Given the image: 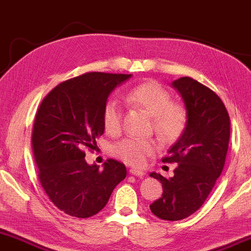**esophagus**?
<instances>
[{
    "instance_id": "1",
    "label": "esophagus",
    "mask_w": 251,
    "mask_h": 251,
    "mask_svg": "<svg viewBox=\"0 0 251 251\" xmlns=\"http://www.w3.org/2000/svg\"><path fill=\"white\" fill-rule=\"evenodd\" d=\"M129 173H131V175H133V176H145V172L141 171V170H136V169H131V170H129Z\"/></svg>"
}]
</instances>
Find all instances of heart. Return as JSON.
I'll return each mask as SVG.
<instances>
[{
	"label": "heart",
	"instance_id": "obj_1",
	"mask_svg": "<svg viewBox=\"0 0 251 251\" xmlns=\"http://www.w3.org/2000/svg\"><path fill=\"white\" fill-rule=\"evenodd\" d=\"M128 100L141 106L152 116L153 129L164 141L179 138L187 122L183 106L172 103L170 93L158 82L147 81L136 85L128 94ZM103 127L108 134L115 135L122 128V106L119 101L110 99L103 106ZM157 145L152 140L126 138L111 147L112 155L129 165L145 164L149 156L155 153Z\"/></svg>",
	"mask_w": 251,
	"mask_h": 251
}]
</instances>
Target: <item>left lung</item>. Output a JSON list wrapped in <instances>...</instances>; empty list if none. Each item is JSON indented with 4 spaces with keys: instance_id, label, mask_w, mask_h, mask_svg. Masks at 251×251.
<instances>
[{
    "instance_id": "left-lung-1",
    "label": "left lung",
    "mask_w": 251,
    "mask_h": 251,
    "mask_svg": "<svg viewBox=\"0 0 251 251\" xmlns=\"http://www.w3.org/2000/svg\"><path fill=\"white\" fill-rule=\"evenodd\" d=\"M186 106L187 122L181 136L163 157V163H178L175 176H150L160 181L162 198L150 204L156 217L185 219L201 208L222 175L228 149L230 122L218 95L189 76L172 82Z\"/></svg>"
}]
</instances>
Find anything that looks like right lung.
Returning <instances> with one entry per match:
<instances>
[{
    "mask_svg": "<svg viewBox=\"0 0 251 251\" xmlns=\"http://www.w3.org/2000/svg\"><path fill=\"white\" fill-rule=\"evenodd\" d=\"M132 75L89 72L59 83L36 111L32 149L38 178L53 204L66 215L88 218L108 203L126 178L116 159L88 165L85 150H94L104 133L103 106L111 92Z\"/></svg>",
    "mask_w": 251,
    "mask_h": 251,
    "instance_id": "right-lung-1",
    "label": "right lung"
}]
</instances>
